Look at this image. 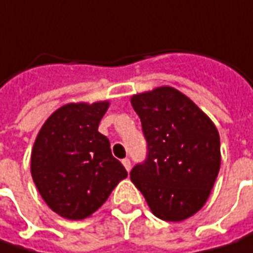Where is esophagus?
Wrapping results in <instances>:
<instances>
[{
  "label": "esophagus",
  "mask_w": 253,
  "mask_h": 253,
  "mask_svg": "<svg viewBox=\"0 0 253 253\" xmlns=\"http://www.w3.org/2000/svg\"><path fill=\"white\" fill-rule=\"evenodd\" d=\"M122 163H123L125 169H126L127 171H130V169H131V163H130V160H128V159H123V160H122Z\"/></svg>",
  "instance_id": "obj_1"
}]
</instances>
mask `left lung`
I'll return each mask as SVG.
<instances>
[{"instance_id": "1", "label": "left lung", "mask_w": 253, "mask_h": 253, "mask_svg": "<svg viewBox=\"0 0 253 253\" xmlns=\"http://www.w3.org/2000/svg\"><path fill=\"white\" fill-rule=\"evenodd\" d=\"M147 140V159L130 178L151 212L180 222L207 203L221 167L219 133L190 97L171 86L133 94Z\"/></svg>"}]
</instances>
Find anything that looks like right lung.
Listing matches in <instances>:
<instances>
[{
	"label": "right lung",
	"instance_id": "right-lung-1",
	"mask_svg": "<svg viewBox=\"0 0 253 253\" xmlns=\"http://www.w3.org/2000/svg\"><path fill=\"white\" fill-rule=\"evenodd\" d=\"M109 102L68 103L41 127L31 153V174L41 197L66 219L97 211L127 177L112 156L109 138L97 131Z\"/></svg>",
	"mask_w": 253,
	"mask_h": 253
}]
</instances>
